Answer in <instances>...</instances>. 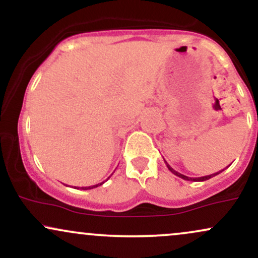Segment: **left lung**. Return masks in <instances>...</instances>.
Listing matches in <instances>:
<instances>
[{
	"label": "left lung",
	"instance_id": "obj_1",
	"mask_svg": "<svg viewBox=\"0 0 258 258\" xmlns=\"http://www.w3.org/2000/svg\"><path fill=\"white\" fill-rule=\"evenodd\" d=\"M166 162V161H165ZM166 165H167V168L168 170L171 171V172H172L173 174H176L177 177H179V178H182V179H184V180H199V182H203V180H206V179H210V178H212V177H215L216 174H218V173H221L222 171H224V170H222V171H218V172H216V173H212V174H209V176H204V177H199V178H191V177H188V176H184V174H182V173H179V172H177L176 170H173L172 167L170 166V165L167 164L166 162ZM228 167V166H227Z\"/></svg>",
	"mask_w": 258,
	"mask_h": 258
}]
</instances>
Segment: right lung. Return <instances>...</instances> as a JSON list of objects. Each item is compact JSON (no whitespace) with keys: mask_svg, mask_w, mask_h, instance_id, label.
Instances as JSON below:
<instances>
[{"mask_svg":"<svg viewBox=\"0 0 258 258\" xmlns=\"http://www.w3.org/2000/svg\"><path fill=\"white\" fill-rule=\"evenodd\" d=\"M103 183H104V182H102V183H98V184H96V185H91V186H81V189H84V190H87V189H93V188H97V186L102 185ZM78 189H79V188H78Z\"/></svg>","mask_w":258,"mask_h":258,"instance_id":"1","label":"right lung"}]
</instances>
